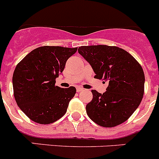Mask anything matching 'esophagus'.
<instances>
[{
  "label": "esophagus",
  "mask_w": 159,
  "mask_h": 159,
  "mask_svg": "<svg viewBox=\"0 0 159 159\" xmlns=\"http://www.w3.org/2000/svg\"><path fill=\"white\" fill-rule=\"evenodd\" d=\"M82 91H84V88H81V87H77V88H76V92H82Z\"/></svg>",
  "instance_id": "34e87169"
}]
</instances>
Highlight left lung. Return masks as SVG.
Returning <instances> with one entry per match:
<instances>
[{
  "mask_svg": "<svg viewBox=\"0 0 159 159\" xmlns=\"http://www.w3.org/2000/svg\"><path fill=\"white\" fill-rule=\"evenodd\" d=\"M78 52L91 64L95 78L108 82L104 93L92 91L93 98L86 106L90 119L103 127L127 121L144 94L145 75L139 63L116 46H81Z\"/></svg>",
  "mask_w": 159,
  "mask_h": 159,
  "instance_id": "8db88e82",
  "label": "left lung"
}]
</instances>
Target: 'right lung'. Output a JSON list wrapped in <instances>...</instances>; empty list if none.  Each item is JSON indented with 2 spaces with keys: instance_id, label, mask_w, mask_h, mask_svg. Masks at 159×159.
<instances>
[{
  "instance_id": "obj_1",
  "label": "right lung",
  "mask_w": 159,
  "mask_h": 159,
  "mask_svg": "<svg viewBox=\"0 0 159 159\" xmlns=\"http://www.w3.org/2000/svg\"><path fill=\"white\" fill-rule=\"evenodd\" d=\"M76 51L77 48L43 46L18 63L12 75L14 97L31 120L46 125L64 116L76 89L56 86V79Z\"/></svg>"
}]
</instances>
